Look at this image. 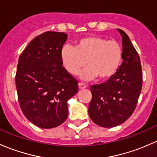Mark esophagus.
<instances>
[{
  "label": "esophagus",
  "instance_id": "34e87169",
  "mask_svg": "<svg viewBox=\"0 0 157 157\" xmlns=\"http://www.w3.org/2000/svg\"><path fill=\"white\" fill-rule=\"evenodd\" d=\"M78 86H79V88L80 89H85L86 87V85L85 83H81V82H80V83H78Z\"/></svg>",
  "mask_w": 157,
  "mask_h": 157
}]
</instances>
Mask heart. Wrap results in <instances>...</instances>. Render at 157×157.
<instances>
[{"instance_id": "obj_1", "label": "heart", "mask_w": 157, "mask_h": 157, "mask_svg": "<svg viewBox=\"0 0 157 157\" xmlns=\"http://www.w3.org/2000/svg\"><path fill=\"white\" fill-rule=\"evenodd\" d=\"M61 60L71 75L80 74V78L90 80L110 79L117 71L123 59V48L120 43L99 36H88L77 40L75 46L65 45L61 50Z\"/></svg>"}]
</instances>
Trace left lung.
<instances>
[{
	"mask_svg": "<svg viewBox=\"0 0 157 157\" xmlns=\"http://www.w3.org/2000/svg\"><path fill=\"white\" fill-rule=\"evenodd\" d=\"M123 63L106 82L90 86L89 115L95 124L111 128L124 123L136 108L142 88V69L136 49L121 29Z\"/></svg>",
	"mask_w": 157,
	"mask_h": 157,
	"instance_id": "left-lung-1",
	"label": "left lung"
}]
</instances>
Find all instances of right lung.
<instances>
[{
  "label": "right lung",
  "instance_id": "right-lung-1",
  "mask_svg": "<svg viewBox=\"0 0 157 157\" xmlns=\"http://www.w3.org/2000/svg\"><path fill=\"white\" fill-rule=\"evenodd\" d=\"M63 32L46 31L29 43L19 58L16 86L19 105L35 126H60L68 115L67 100L78 92L77 79L62 66Z\"/></svg>",
  "mask_w": 157,
  "mask_h": 157
}]
</instances>
